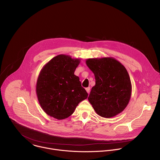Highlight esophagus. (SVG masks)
<instances>
[{
    "label": "esophagus",
    "instance_id": "esophagus-1",
    "mask_svg": "<svg viewBox=\"0 0 160 160\" xmlns=\"http://www.w3.org/2000/svg\"><path fill=\"white\" fill-rule=\"evenodd\" d=\"M90 87H87V88H86V91H87V92L88 93V94H89V93H90Z\"/></svg>",
    "mask_w": 160,
    "mask_h": 160
}]
</instances>
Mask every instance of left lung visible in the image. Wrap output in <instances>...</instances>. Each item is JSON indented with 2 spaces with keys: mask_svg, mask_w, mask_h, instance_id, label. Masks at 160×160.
Wrapping results in <instances>:
<instances>
[{
  "mask_svg": "<svg viewBox=\"0 0 160 160\" xmlns=\"http://www.w3.org/2000/svg\"><path fill=\"white\" fill-rule=\"evenodd\" d=\"M85 62L95 76V85L88 100L96 113L111 118L122 112L132 93L131 79L125 67L112 57L88 58Z\"/></svg>",
  "mask_w": 160,
  "mask_h": 160,
  "instance_id": "8db88e82",
  "label": "left lung"
}]
</instances>
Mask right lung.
Masks as SVG:
<instances>
[{"label": "right lung", "instance_id": "right-lung-1", "mask_svg": "<svg viewBox=\"0 0 160 160\" xmlns=\"http://www.w3.org/2000/svg\"><path fill=\"white\" fill-rule=\"evenodd\" d=\"M80 58L67 55L52 58L41 70L36 92L42 109L48 116L62 120L70 116L88 93L74 72Z\"/></svg>", "mask_w": 160, "mask_h": 160}]
</instances>
